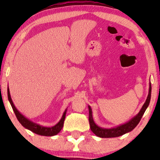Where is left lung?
<instances>
[{
    "mask_svg": "<svg viewBox=\"0 0 160 160\" xmlns=\"http://www.w3.org/2000/svg\"><path fill=\"white\" fill-rule=\"evenodd\" d=\"M150 97H151V83H149V92H148V98L145 101L144 105L142 106L141 109L139 111L136 116L131 119L128 122L126 123L120 125L116 127L111 128H104L98 126V125L95 124L92 117V108L89 105H88L89 108V122L90 128L93 133L97 136L100 138H116L121 136V135H124V134L129 132L132 131V130L137 126V125L140 122L141 117L144 115L145 111L149 106L150 102Z\"/></svg>",
    "mask_w": 160,
    "mask_h": 160,
    "instance_id": "1",
    "label": "left lung"
}]
</instances>
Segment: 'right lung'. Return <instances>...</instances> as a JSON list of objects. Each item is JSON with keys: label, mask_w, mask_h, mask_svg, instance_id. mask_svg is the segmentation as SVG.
Listing matches in <instances>:
<instances>
[{"label": "right lung", "mask_w": 160, "mask_h": 160, "mask_svg": "<svg viewBox=\"0 0 160 160\" xmlns=\"http://www.w3.org/2000/svg\"><path fill=\"white\" fill-rule=\"evenodd\" d=\"M7 95H8L9 102H10L11 106H12V110H13L14 113H15V114L16 116V118L19 120L20 123L22 124V126L23 127H25V128H27V129L30 130V131L33 132L34 133L38 134V135H43V136H53V135H57V134L61 131L62 128H63L64 121H65V119L67 109H66L65 112L63 113V115H62L61 120H59V122H58V123L55 125L54 126H52V127H45V126H40V125L35 123V122H32V121L27 119L25 116H23L17 109H16L13 102H12V98H11L9 88H7Z\"/></svg>", "instance_id": "obj_1"}]
</instances>
